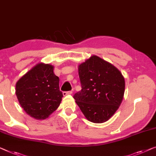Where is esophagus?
<instances>
[{"label":"esophagus","mask_w":156,"mask_h":156,"mask_svg":"<svg viewBox=\"0 0 156 156\" xmlns=\"http://www.w3.org/2000/svg\"><path fill=\"white\" fill-rule=\"evenodd\" d=\"M72 94H73V91H64L62 93L63 96H66L67 95H71Z\"/></svg>","instance_id":"34e87169"}]
</instances>
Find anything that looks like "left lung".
I'll return each instance as SVG.
<instances>
[{"label": "left lung", "instance_id": "1", "mask_svg": "<svg viewBox=\"0 0 156 156\" xmlns=\"http://www.w3.org/2000/svg\"><path fill=\"white\" fill-rule=\"evenodd\" d=\"M78 73L82 90L74 94L76 103L89 121H108L123 100V75L113 65L95 55L79 65Z\"/></svg>", "mask_w": 156, "mask_h": 156}]
</instances>
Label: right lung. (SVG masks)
Returning <instances> with one entry per match:
<instances>
[{
    "label": "right lung",
    "mask_w": 156,
    "mask_h": 156,
    "mask_svg": "<svg viewBox=\"0 0 156 156\" xmlns=\"http://www.w3.org/2000/svg\"><path fill=\"white\" fill-rule=\"evenodd\" d=\"M53 69L50 64L38 63L16 83L15 94L20 105L36 119L48 118L61 103L59 77Z\"/></svg>",
    "instance_id": "1"
}]
</instances>
